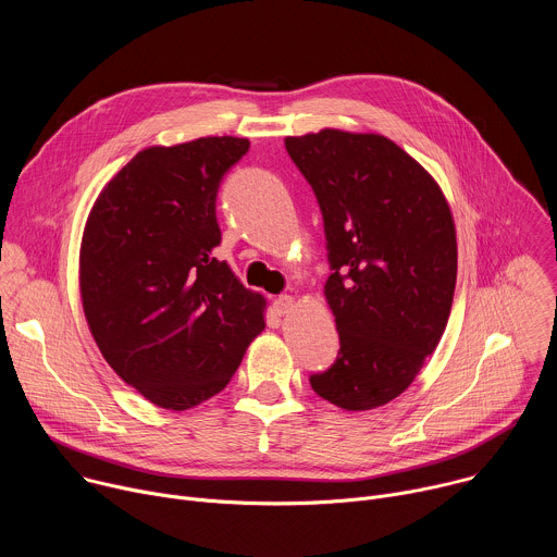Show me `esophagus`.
I'll return each instance as SVG.
<instances>
[{
    "label": "esophagus",
    "instance_id": "1",
    "mask_svg": "<svg viewBox=\"0 0 557 557\" xmlns=\"http://www.w3.org/2000/svg\"><path fill=\"white\" fill-rule=\"evenodd\" d=\"M293 304H295V299H293L290 295H280V297L273 301V310H275V314H277V317H282V314L290 312Z\"/></svg>",
    "mask_w": 557,
    "mask_h": 557
}]
</instances>
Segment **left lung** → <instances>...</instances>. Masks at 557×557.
<instances>
[{
  "mask_svg": "<svg viewBox=\"0 0 557 557\" xmlns=\"http://www.w3.org/2000/svg\"><path fill=\"white\" fill-rule=\"evenodd\" d=\"M284 145L324 215V295L342 344L310 385L342 410H374L410 387L445 333L458 264L449 205L381 134L326 127Z\"/></svg>",
  "mask_w": 557,
  "mask_h": 557,
  "instance_id": "left-lung-1",
  "label": "left lung"
}]
</instances>
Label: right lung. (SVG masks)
Listing matches in <instances>:
<instances>
[{"label":"right lung","mask_w":557,"mask_h":557,"mask_svg":"<svg viewBox=\"0 0 557 557\" xmlns=\"http://www.w3.org/2000/svg\"><path fill=\"white\" fill-rule=\"evenodd\" d=\"M249 138L205 136L138 151L88 215L78 286L112 370L183 412L226 387L264 331L267 299L213 256L215 196Z\"/></svg>","instance_id":"right-lung-1"}]
</instances>
